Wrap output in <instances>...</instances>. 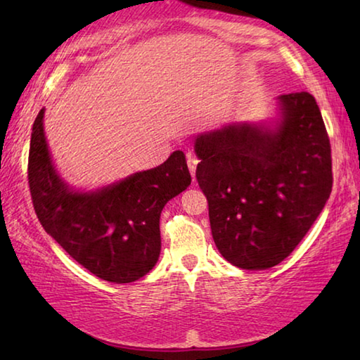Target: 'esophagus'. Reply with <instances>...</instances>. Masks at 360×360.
Returning <instances> with one entry per match:
<instances>
[{
    "mask_svg": "<svg viewBox=\"0 0 360 360\" xmlns=\"http://www.w3.org/2000/svg\"><path fill=\"white\" fill-rule=\"evenodd\" d=\"M197 165H198V158L193 154H187V167H188V172H191V174H192V178H195Z\"/></svg>",
    "mask_w": 360,
    "mask_h": 360,
    "instance_id": "1",
    "label": "esophagus"
}]
</instances>
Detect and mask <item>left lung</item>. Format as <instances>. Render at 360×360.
<instances>
[{
	"mask_svg": "<svg viewBox=\"0 0 360 360\" xmlns=\"http://www.w3.org/2000/svg\"><path fill=\"white\" fill-rule=\"evenodd\" d=\"M273 127L230 124L195 138L212 238L231 265L266 270L294 251L332 192L330 141L308 92L278 98Z\"/></svg>",
	"mask_w": 360,
	"mask_h": 360,
	"instance_id": "8db88e82",
	"label": "left lung"
}]
</instances>
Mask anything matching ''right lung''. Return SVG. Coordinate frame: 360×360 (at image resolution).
Returning a JSON list of instances; mask_svg holds the SVG:
<instances>
[{
	"instance_id": "right-lung-1",
	"label": "right lung",
	"mask_w": 360,
	"mask_h": 360,
	"mask_svg": "<svg viewBox=\"0 0 360 360\" xmlns=\"http://www.w3.org/2000/svg\"><path fill=\"white\" fill-rule=\"evenodd\" d=\"M42 120L44 109L34 119L28 155L30 193L42 227L105 281L125 284L148 275L160 255L163 206L191 186L184 152L95 192L72 191L53 167Z\"/></svg>"
}]
</instances>
